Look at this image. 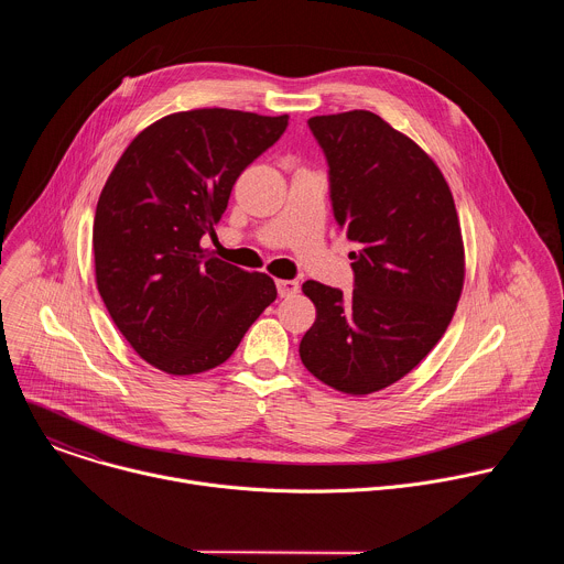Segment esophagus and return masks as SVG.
I'll return each instance as SVG.
<instances>
[{"instance_id": "34e87169", "label": "esophagus", "mask_w": 564, "mask_h": 564, "mask_svg": "<svg viewBox=\"0 0 564 564\" xmlns=\"http://www.w3.org/2000/svg\"><path fill=\"white\" fill-rule=\"evenodd\" d=\"M276 290H279V296L288 299V296H294L301 290V285L294 279H285V281L281 279V281H276Z\"/></svg>"}]
</instances>
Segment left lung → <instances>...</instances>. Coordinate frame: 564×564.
Instances as JSON below:
<instances>
[{
	"label": "left lung",
	"instance_id": "1",
	"mask_svg": "<svg viewBox=\"0 0 564 564\" xmlns=\"http://www.w3.org/2000/svg\"><path fill=\"white\" fill-rule=\"evenodd\" d=\"M328 160L335 220L346 231L355 290L316 281L303 366L324 383L368 394L409 375L446 333L464 285L453 194L433 160L372 111L307 120Z\"/></svg>",
	"mask_w": 564,
	"mask_h": 564
}]
</instances>
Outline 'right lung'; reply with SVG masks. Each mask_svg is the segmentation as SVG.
<instances>
[{
  "label": "right lung",
  "mask_w": 564,
  "mask_h": 564,
  "mask_svg": "<svg viewBox=\"0 0 564 564\" xmlns=\"http://www.w3.org/2000/svg\"><path fill=\"white\" fill-rule=\"evenodd\" d=\"M288 116L194 109L153 122L120 155L94 220L98 292L151 366H220L276 299L268 274L205 254L236 178L285 131Z\"/></svg>",
  "instance_id": "add662e5"
}]
</instances>
